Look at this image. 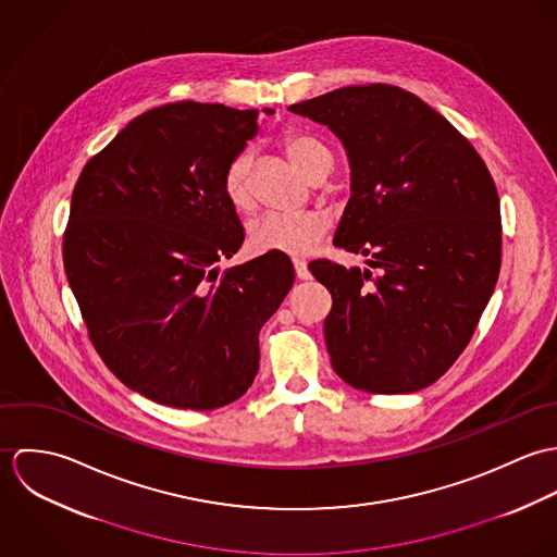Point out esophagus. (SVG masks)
<instances>
[{"mask_svg":"<svg viewBox=\"0 0 557 557\" xmlns=\"http://www.w3.org/2000/svg\"><path fill=\"white\" fill-rule=\"evenodd\" d=\"M292 263H294L296 276H298L300 281H309V278H311V272H309V265H307V261H305V259H294Z\"/></svg>","mask_w":557,"mask_h":557,"instance_id":"obj_1","label":"esophagus"}]
</instances>
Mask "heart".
Instances as JSON below:
<instances>
[{"instance_id":"obj_1","label":"heart","mask_w":557,"mask_h":557,"mask_svg":"<svg viewBox=\"0 0 557 557\" xmlns=\"http://www.w3.org/2000/svg\"><path fill=\"white\" fill-rule=\"evenodd\" d=\"M278 146L311 180H321L334 164V152L315 135L287 126L278 133ZM223 193L234 210L250 214L257 208L252 186V154L242 150L230 160L223 173ZM332 230V216L325 210H309L300 214L270 212L257 219L248 230V242L257 252H283V255H307L318 246Z\"/></svg>"}]
</instances>
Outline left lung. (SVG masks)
Segmentation results:
<instances>
[{
	"mask_svg": "<svg viewBox=\"0 0 557 557\" xmlns=\"http://www.w3.org/2000/svg\"><path fill=\"white\" fill-rule=\"evenodd\" d=\"M325 124L351 162V199L334 244L369 270L318 259L332 369L373 395L437 382L468 347L495 289L502 219L495 182L444 115L388 83L289 107Z\"/></svg>",
	"mask_w": 557,
	"mask_h": 557,
	"instance_id": "left-lung-1",
	"label": "left lung"
}]
</instances>
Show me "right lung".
Instances as JSON below:
<instances>
[{"label":"right lung","instance_id":"right-lung-1","mask_svg":"<svg viewBox=\"0 0 557 557\" xmlns=\"http://www.w3.org/2000/svg\"><path fill=\"white\" fill-rule=\"evenodd\" d=\"M257 122L259 109L162 104L87 160L73 190L62 255L87 336L124 386L166 407L242 397L259 330L294 285L283 252L219 270L244 242L223 173Z\"/></svg>","mask_w":557,"mask_h":557}]
</instances>
